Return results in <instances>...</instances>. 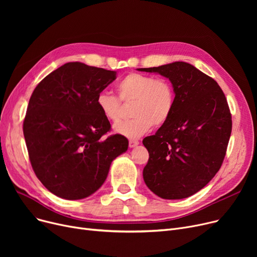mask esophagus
<instances>
[{
  "mask_svg": "<svg viewBox=\"0 0 257 257\" xmlns=\"http://www.w3.org/2000/svg\"><path fill=\"white\" fill-rule=\"evenodd\" d=\"M139 144H140V143H139L138 141H129V147H130V148L137 147Z\"/></svg>",
  "mask_w": 257,
  "mask_h": 257,
  "instance_id": "34e87169",
  "label": "esophagus"
}]
</instances>
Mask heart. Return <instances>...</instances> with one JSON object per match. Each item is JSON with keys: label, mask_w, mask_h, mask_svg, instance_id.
<instances>
[{"label": "heart", "mask_w": 257, "mask_h": 257, "mask_svg": "<svg viewBox=\"0 0 257 257\" xmlns=\"http://www.w3.org/2000/svg\"><path fill=\"white\" fill-rule=\"evenodd\" d=\"M117 99L113 94L101 91L96 100L99 111L110 124H117L121 118V103H132L134 118L114 127V131L128 139H140L152 126L166 124L175 106V90L167 79H156L138 73H131L121 79L117 86Z\"/></svg>", "instance_id": "obj_1"}]
</instances>
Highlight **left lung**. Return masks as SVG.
Segmentation results:
<instances>
[{
    "label": "left lung",
    "instance_id": "left-lung-1",
    "mask_svg": "<svg viewBox=\"0 0 257 257\" xmlns=\"http://www.w3.org/2000/svg\"><path fill=\"white\" fill-rule=\"evenodd\" d=\"M138 70L168 78L175 90L171 117L143 141L149 152L145 183L163 199L187 198L223 164L232 129L226 97L212 78L183 61Z\"/></svg>",
    "mask_w": 257,
    "mask_h": 257
}]
</instances>
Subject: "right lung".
<instances>
[{
  "label": "right lung",
  "instance_id": "1",
  "mask_svg": "<svg viewBox=\"0 0 257 257\" xmlns=\"http://www.w3.org/2000/svg\"><path fill=\"white\" fill-rule=\"evenodd\" d=\"M116 72L69 62L35 87L24 119V137L36 177L49 192L83 199L102 186L112 160L128 149L119 134L105 138L110 123L96 100Z\"/></svg>",
  "mask_w": 257,
  "mask_h": 257
}]
</instances>
